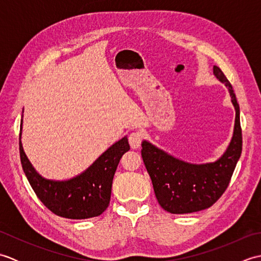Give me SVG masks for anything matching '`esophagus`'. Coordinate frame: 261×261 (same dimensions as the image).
I'll return each instance as SVG.
<instances>
[{
    "instance_id": "34e87169",
    "label": "esophagus",
    "mask_w": 261,
    "mask_h": 261,
    "mask_svg": "<svg viewBox=\"0 0 261 261\" xmlns=\"http://www.w3.org/2000/svg\"><path fill=\"white\" fill-rule=\"evenodd\" d=\"M142 132L141 131H135L129 136V143L132 149H137L140 147V143L142 140Z\"/></svg>"
}]
</instances>
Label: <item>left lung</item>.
Returning <instances> with one entry per match:
<instances>
[{"instance_id": "8db88e82", "label": "left lung", "mask_w": 261, "mask_h": 261, "mask_svg": "<svg viewBox=\"0 0 261 261\" xmlns=\"http://www.w3.org/2000/svg\"><path fill=\"white\" fill-rule=\"evenodd\" d=\"M213 73L228 87L236 109L233 136L222 157L214 163L195 165L170 156L146 140L141 143V156L151 178L157 201L169 213H193L212 206L228 188L241 156L242 131L239 104L223 71L214 66Z\"/></svg>"}]
</instances>
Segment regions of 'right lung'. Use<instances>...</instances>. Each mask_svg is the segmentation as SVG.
Masks as SVG:
<instances>
[{
  "label": "right lung",
  "mask_w": 261,
  "mask_h": 261,
  "mask_svg": "<svg viewBox=\"0 0 261 261\" xmlns=\"http://www.w3.org/2000/svg\"><path fill=\"white\" fill-rule=\"evenodd\" d=\"M22 120L20 125V137ZM21 165L38 198L53 213L66 219L83 220L101 215L108 208L116 167L130 149L126 137L102 153L84 173L68 180H50L32 167L19 141Z\"/></svg>",
  "instance_id": "add662e5"
}]
</instances>
